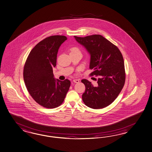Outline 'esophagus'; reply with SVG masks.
Instances as JSON below:
<instances>
[{
  "label": "esophagus",
  "instance_id": "obj_1",
  "mask_svg": "<svg viewBox=\"0 0 152 152\" xmlns=\"http://www.w3.org/2000/svg\"><path fill=\"white\" fill-rule=\"evenodd\" d=\"M73 82L75 83H78L80 82V81H79V80H78V79H74L73 80Z\"/></svg>",
  "mask_w": 152,
  "mask_h": 152
}]
</instances>
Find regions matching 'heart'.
I'll return each mask as SVG.
<instances>
[{"instance_id": "1", "label": "heart", "mask_w": 152, "mask_h": 152, "mask_svg": "<svg viewBox=\"0 0 152 152\" xmlns=\"http://www.w3.org/2000/svg\"><path fill=\"white\" fill-rule=\"evenodd\" d=\"M72 51H80L76 47H73L71 49V52H72Z\"/></svg>"}]
</instances>
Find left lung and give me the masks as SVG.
<instances>
[{"instance_id":"obj_1","label":"left lung","mask_w":152,"mask_h":152,"mask_svg":"<svg viewBox=\"0 0 152 152\" xmlns=\"http://www.w3.org/2000/svg\"><path fill=\"white\" fill-rule=\"evenodd\" d=\"M74 37L90 55L89 67L94 71L90 75L99 76L95 85L86 79L81 80L86 88L83 101L94 109L105 107L115 100L124 85L123 55L116 46L101 35Z\"/></svg>"}]
</instances>
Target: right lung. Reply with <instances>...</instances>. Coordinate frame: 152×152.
<instances>
[{
  "instance_id": "right-lung-1",
  "label": "right lung",
  "mask_w": 152,
  "mask_h": 152,
  "mask_svg": "<svg viewBox=\"0 0 152 152\" xmlns=\"http://www.w3.org/2000/svg\"><path fill=\"white\" fill-rule=\"evenodd\" d=\"M64 36H52L39 42L29 53L23 70L26 88L33 99L48 109L60 106L70 87V81L55 79L53 67L61 45L67 40Z\"/></svg>"
}]
</instances>
